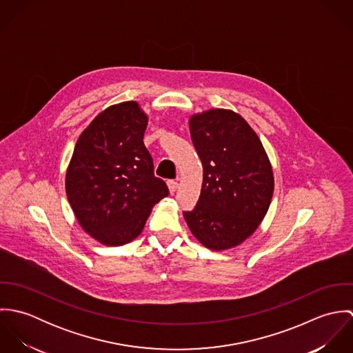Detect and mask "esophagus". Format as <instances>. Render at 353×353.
<instances>
[{"mask_svg":"<svg viewBox=\"0 0 353 353\" xmlns=\"http://www.w3.org/2000/svg\"><path fill=\"white\" fill-rule=\"evenodd\" d=\"M167 186H168V189H170V193L172 194V193H175V190L178 189V182L176 181H168L167 182Z\"/></svg>","mask_w":353,"mask_h":353,"instance_id":"34e87169","label":"esophagus"}]
</instances>
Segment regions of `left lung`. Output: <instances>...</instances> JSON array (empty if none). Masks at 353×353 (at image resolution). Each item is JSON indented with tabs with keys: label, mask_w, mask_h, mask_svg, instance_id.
Returning a JSON list of instances; mask_svg holds the SVG:
<instances>
[{
	"label": "left lung",
	"mask_w": 353,
	"mask_h": 353,
	"mask_svg": "<svg viewBox=\"0 0 353 353\" xmlns=\"http://www.w3.org/2000/svg\"><path fill=\"white\" fill-rule=\"evenodd\" d=\"M190 136L203 168L201 196L185 220L210 250L238 246L258 228L273 196V171L258 136L230 110L190 118Z\"/></svg>",
	"instance_id": "obj_1"
}]
</instances>
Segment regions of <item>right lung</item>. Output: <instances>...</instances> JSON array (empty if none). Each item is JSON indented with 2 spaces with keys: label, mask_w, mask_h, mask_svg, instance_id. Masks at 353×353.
<instances>
[{
  "label": "right lung",
  "mask_w": 353,
  "mask_h": 353,
  "mask_svg": "<svg viewBox=\"0 0 353 353\" xmlns=\"http://www.w3.org/2000/svg\"><path fill=\"white\" fill-rule=\"evenodd\" d=\"M147 125L136 101L105 108L79 137L66 171V196L80 225L107 246L137 238L152 206L168 196L143 141Z\"/></svg>",
  "instance_id": "add662e5"
}]
</instances>
